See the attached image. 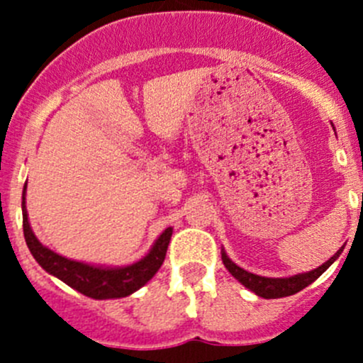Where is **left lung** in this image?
<instances>
[{
  "label": "left lung",
  "mask_w": 363,
  "mask_h": 363,
  "mask_svg": "<svg viewBox=\"0 0 363 363\" xmlns=\"http://www.w3.org/2000/svg\"><path fill=\"white\" fill-rule=\"evenodd\" d=\"M340 252H342V247H340V250L335 252L328 262H325L323 265L318 267V269L311 270V272H306V274H296V276H291V277H283V279H277V277L276 279H274V277H262V276H256V274L247 272V270L237 267L235 263L226 256L225 251L221 252V258H223V263H225V267L228 269V272L232 274L239 283H242L244 286L250 288L251 291H255L256 295L263 296V298H281V296H290V295L298 294L300 290H303V288L309 286L311 283H314V281H316L318 277H320L321 274H323L325 270H327L328 267L339 258Z\"/></svg>",
  "instance_id": "obj_1"
}]
</instances>
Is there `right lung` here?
Returning a JSON list of instances; mask_svg holds the SVG:
<instances>
[{
  "instance_id": "add662e5",
  "label": "right lung",
  "mask_w": 363,
  "mask_h": 363,
  "mask_svg": "<svg viewBox=\"0 0 363 363\" xmlns=\"http://www.w3.org/2000/svg\"><path fill=\"white\" fill-rule=\"evenodd\" d=\"M26 195V186H24ZM23 195V228L24 239L29 251L35 256L36 262L45 269L47 272L56 276L73 290L80 291L82 295L91 298H121L128 296L138 288L144 286L149 279H152L158 269L163 263L167 255L168 242L172 237V228H167L156 240L152 250L140 262L128 267H117V269H104V267H93L87 263L73 262V259L60 256L57 252L50 251L49 247L42 246L40 240L33 233L31 226L28 223V212H26V202Z\"/></svg>"
}]
</instances>
